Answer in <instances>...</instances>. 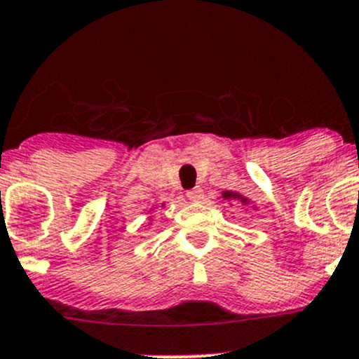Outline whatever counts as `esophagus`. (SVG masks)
<instances>
[{"mask_svg":"<svg viewBox=\"0 0 359 359\" xmlns=\"http://www.w3.org/2000/svg\"><path fill=\"white\" fill-rule=\"evenodd\" d=\"M187 198H189L191 201H200L201 198H203L201 187H194V189L187 191Z\"/></svg>","mask_w":359,"mask_h":359,"instance_id":"34e87169","label":"esophagus"}]
</instances>
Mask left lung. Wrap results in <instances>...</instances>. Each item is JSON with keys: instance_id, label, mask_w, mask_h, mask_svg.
<instances>
[{"instance_id": "8db88e82", "label": "left lung", "mask_w": 359, "mask_h": 359, "mask_svg": "<svg viewBox=\"0 0 359 359\" xmlns=\"http://www.w3.org/2000/svg\"><path fill=\"white\" fill-rule=\"evenodd\" d=\"M222 198L227 201H240L241 205H248L250 203L248 198H245L243 194H240V193H234V191H224Z\"/></svg>"}]
</instances>
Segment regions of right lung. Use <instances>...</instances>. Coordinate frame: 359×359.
I'll return each instance as SVG.
<instances>
[{
  "label": "right lung",
  "mask_w": 359,
  "mask_h": 359,
  "mask_svg": "<svg viewBox=\"0 0 359 359\" xmlns=\"http://www.w3.org/2000/svg\"><path fill=\"white\" fill-rule=\"evenodd\" d=\"M161 206H163V205H161Z\"/></svg>",
  "instance_id": "right-lung-1"
}]
</instances>
